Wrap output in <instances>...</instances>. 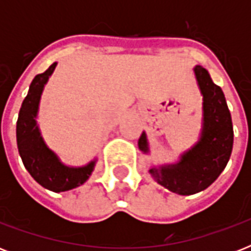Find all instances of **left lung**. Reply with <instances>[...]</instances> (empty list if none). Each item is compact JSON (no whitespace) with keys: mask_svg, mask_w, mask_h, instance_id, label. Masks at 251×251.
<instances>
[{"mask_svg":"<svg viewBox=\"0 0 251 251\" xmlns=\"http://www.w3.org/2000/svg\"><path fill=\"white\" fill-rule=\"evenodd\" d=\"M195 79L203 96L202 130L198 142L181 153L175 164L152 165L150 175L172 193L191 195L204 190L218 178L229 161L233 147V125L223 90L212 82L206 69L197 65ZM149 155L150 145L143 131L138 141Z\"/></svg>","mask_w":251,"mask_h":251,"instance_id":"8db88e82","label":"left lung"}]
</instances>
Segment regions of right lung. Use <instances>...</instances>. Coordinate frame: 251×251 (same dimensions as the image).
Instances as JSON below:
<instances>
[{
	"mask_svg": "<svg viewBox=\"0 0 251 251\" xmlns=\"http://www.w3.org/2000/svg\"><path fill=\"white\" fill-rule=\"evenodd\" d=\"M56 66L57 62L50 65L48 70L37 74L29 84L28 94L22 102L18 116L17 145L22 161L32 178L45 189L61 193L83 185L94 171L96 159L83 167H69L49 149L41 137L36 121L39 105L45 84Z\"/></svg>",
	"mask_w": 251,
	"mask_h": 251,
	"instance_id": "1",
	"label": "right lung"
}]
</instances>
